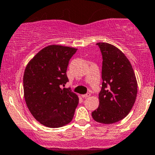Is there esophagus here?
Returning a JSON list of instances; mask_svg holds the SVG:
<instances>
[{
  "instance_id": "obj_1",
  "label": "esophagus",
  "mask_w": 155,
  "mask_h": 155,
  "mask_svg": "<svg viewBox=\"0 0 155 155\" xmlns=\"http://www.w3.org/2000/svg\"><path fill=\"white\" fill-rule=\"evenodd\" d=\"M90 96V93H86V94H84V95H82V97H83V98H87V97H89Z\"/></svg>"
}]
</instances>
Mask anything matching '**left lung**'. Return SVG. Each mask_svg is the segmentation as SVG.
<instances>
[{
    "instance_id": "left-lung-1",
    "label": "left lung",
    "mask_w": 155,
    "mask_h": 155,
    "mask_svg": "<svg viewBox=\"0 0 155 155\" xmlns=\"http://www.w3.org/2000/svg\"><path fill=\"white\" fill-rule=\"evenodd\" d=\"M103 58L100 105L92 112L97 122L111 124L127 117L135 103L137 83L132 65L120 49L108 43H97Z\"/></svg>"
}]
</instances>
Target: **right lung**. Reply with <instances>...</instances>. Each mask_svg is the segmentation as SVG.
Returning a JSON list of instances; mask_svg holds the SVG:
<instances>
[{
  "label": "right lung",
  "mask_w": 155,
  "mask_h": 155,
  "mask_svg": "<svg viewBox=\"0 0 155 155\" xmlns=\"http://www.w3.org/2000/svg\"><path fill=\"white\" fill-rule=\"evenodd\" d=\"M77 49L49 45L29 62L23 77L26 104L33 117L51 128L68 124L73 118L79 98L70 88L66 75L70 58Z\"/></svg>",
  "instance_id": "1"
}]
</instances>
